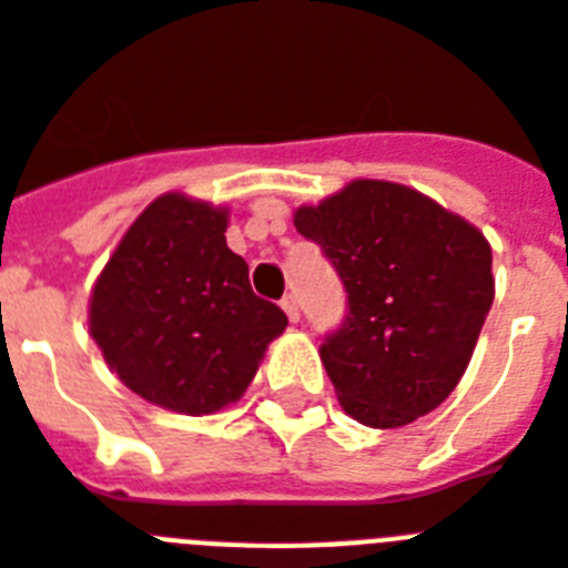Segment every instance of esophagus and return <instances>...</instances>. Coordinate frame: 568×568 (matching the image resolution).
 I'll use <instances>...</instances> for the list:
<instances>
[{"mask_svg": "<svg viewBox=\"0 0 568 568\" xmlns=\"http://www.w3.org/2000/svg\"><path fill=\"white\" fill-rule=\"evenodd\" d=\"M280 306H283V312L288 314V321L292 323L300 321V306H297V297H294V294L283 297V303H280Z\"/></svg>", "mask_w": 568, "mask_h": 568, "instance_id": "esophagus-1", "label": "esophagus"}]
</instances>
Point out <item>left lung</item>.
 <instances>
[{"label": "left lung", "instance_id": "obj_1", "mask_svg": "<svg viewBox=\"0 0 568 568\" xmlns=\"http://www.w3.org/2000/svg\"><path fill=\"white\" fill-rule=\"evenodd\" d=\"M341 274L349 314L321 346L337 402L366 427L427 416L462 381L494 303L490 245L395 181L355 179L294 211Z\"/></svg>", "mask_w": 568, "mask_h": 568}]
</instances>
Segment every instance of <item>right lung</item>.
Masks as SVG:
<instances>
[{
    "label": "right lung",
    "mask_w": 568,
    "mask_h": 568,
    "mask_svg": "<svg viewBox=\"0 0 568 568\" xmlns=\"http://www.w3.org/2000/svg\"><path fill=\"white\" fill-rule=\"evenodd\" d=\"M227 207L164 193L123 233L94 280L89 332L109 369L184 416L240 402L268 343L288 326L256 297L225 240Z\"/></svg>",
    "instance_id": "right-lung-1"
}]
</instances>
